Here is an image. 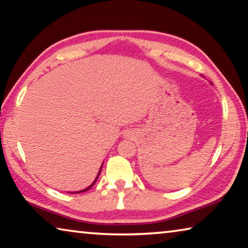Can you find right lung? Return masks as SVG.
I'll return each instance as SVG.
<instances>
[{
    "instance_id": "add662e5",
    "label": "right lung",
    "mask_w": 248,
    "mask_h": 248,
    "mask_svg": "<svg viewBox=\"0 0 248 248\" xmlns=\"http://www.w3.org/2000/svg\"><path fill=\"white\" fill-rule=\"evenodd\" d=\"M102 167H103V165H102ZM102 167H100V170H99V171H98V174H97V177H96V178H95V180H94V182H93V183H92V185H91V186H89V187H87V188H85V189H83V190H79V191H75V192H73V191H71V192H69V194H81V192H85V191H87V190H89V189H91V188H92V187H93V186H94V185H95V183H96V180H97V178H98V176H99V174H100V170H102Z\"/></svg>"
}]
</instances>
